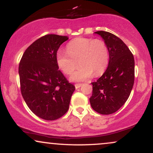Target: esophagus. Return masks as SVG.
<instances>
[{"label":"esophagus","instance_id":"34e87169","mask_svg":"<svg viewBox=\"0 0 153 153\" xmlns=\"http://www.w3.org/2000/svg\"><path fill=\"white\" fill-rule=\"evenodd\" d=\"M82 85V83H76V84H75V88H80V86H81V85Z\"/></svg>","mask_w":153,"mask_h":153}]
</instances>
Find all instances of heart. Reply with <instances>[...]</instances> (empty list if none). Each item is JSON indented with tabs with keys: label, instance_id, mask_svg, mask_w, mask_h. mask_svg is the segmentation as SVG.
Returning <instances> with one entry per match:
<instances>
[{
	"label": "heart",
	"instance_id": "1",
	"mask_svg": "<svg viewBox=\"0 0 153 153\" xmlns=\"http://www.w3.org/2000/svg\"><path fill=\"white\" fill-rule=\"evenodd\" d=\"M57 65L65 74L71 75L73 81H82L102 74L109 61V51L104 41L99 39L77 38L67 45V52L59 50L56 54Z\"/></svg>",
	"mask_w": 153,
	"mask_h": 153
}]
</instances>
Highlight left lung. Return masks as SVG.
I'll list each match as a JSON object with an SVG mask.
<instances>
[{
    "instance_id": "1",
    "label": "left lung",
    "mask_w": 153,
    "mask_h": 153,
    "mask_svg": "<svg viewBox=\"0 0 153 153\" xmlns=\"http://www.w3.org/2000/svg\"><path fill=\"white\" fill-rule=\"evenodd\" d=\"M104 39L109 51L106 71L93 85L90 103L99 114H111L125 103L134 82V56L118 36L108 31L95 32Z\"/></svg>"
}]
</instances>
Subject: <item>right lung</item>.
I'll return each instance as SVG.
<instances>
[{"label":"right lung","instance_id":"obj_1","mask_svg":"<svg viewBox=\"0 0 153 153\" xmlns=\"http://www.w3.org/2000/svg\"><path fill=\"white\" fill-rule=\"evenodd\" d=\"M68 36L47 34L25 50L19 66L22 95L35 115L52 121L68 111L75 86L67 80L56 54Z\"/></svg>","mask_w":153,"mask_h":153}]
</instances>
